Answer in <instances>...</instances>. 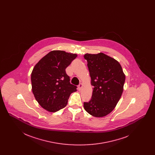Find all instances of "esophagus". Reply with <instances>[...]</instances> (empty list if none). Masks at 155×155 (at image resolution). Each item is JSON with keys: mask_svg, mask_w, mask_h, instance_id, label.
I'll return each mask as SVG.
<instances>
[{"mask_svg": "<svg viewBox=\"0 0 155 155\" xmlns=\"http://www.w3.org/2000/svg\"><path fill=\"white\" fill-rule=\"evenodd\" d=\"M82 88V84H80L79 85H78V90L81 91Z\"/></svg>", "mask_w": 155, "mask_h": 155, "instance_id": "obj_1", "label": "esophagus"}]
</instances>
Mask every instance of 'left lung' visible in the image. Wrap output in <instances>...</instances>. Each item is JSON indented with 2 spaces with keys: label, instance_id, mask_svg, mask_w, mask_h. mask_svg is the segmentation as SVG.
Returning a JSON list of instances; mask_svg holds the SVG:
<instances>
[{
  "label": "left lung",
  "instance_id": "1",
  "mask_svg": "<svg viewBox=\"0 0 155 155\" xmlns=\"http://www.w3.org/2000/svg\"><path fill=\"white\" fill-rule=\"evenodd\" d=\"M87 60L92 95L88 102H84V109L96 117H102L113 110L123 92L125 75L116 60L99 53H87Z\"/></svg>",
  "mask_w": 155,
  "mask_h": 155
}]
</instances>
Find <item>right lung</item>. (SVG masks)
<instances>
[{"label":"right lung","instance_id":"1","mask_svg":"<svg viewBox=\"0 0 155 155\" xmlns=\"http://www.w3.org/2000/svg\"><path fill=\"white\" fill-rule=\"evenodd\" d=\"M77 56L63 51H52L34 67L31 80L32 91L37 102L49 112L66 106L71 94L77 87L70 84L66 68Z\"/></svg>","mask_w":155,"mask_h":155}]
</instances>
